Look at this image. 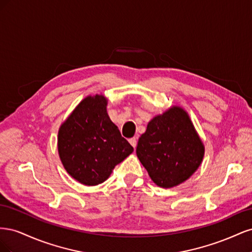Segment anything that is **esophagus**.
Segmentation results:
<instances>
[{
    "label": "esophagus",
    "mask_w": 252,
    "mask_h": 252,
    "mask_svg": "<svg viewBox=\"0 0 252 252\" xmlns=\"http://www.w3.org/2000/svg\"><path fill=\"white\" fill-rule=\"evenodd\" d=\"M136 142H138V141H136V139H135V138L129 139V143L131 144V146H132L133 148H135V147H136Z\"/></svg>",
    "instance_id": "34e87169"
}]
</instances>
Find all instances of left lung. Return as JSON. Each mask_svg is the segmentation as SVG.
I'll return each instance as SVG.
<instances>
[{
	"instance_id": "left-lung-1",
	"label": "left lung",
	"mask_w": 252,
	"mask_h": 252,
	"mask_svg": "<svg viewBox=\"0 0 252 252\" xmlns=\"http://www.w3.org/2000/svg\"><path fill=\"white\" fill-rule=\"evenodd\" d=\"M204 152L188 113L179 106L152 119L136 146V156L149 177L163 188L178 186L191 177Z\"/></svg>"
}]
</instances>
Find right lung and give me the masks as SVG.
Instances as JSON below:
<instances>
[{"label": "right lung", "instance_id": "obj_1", "mask_svg": "<svg viewBox=\"0 0 252 252\" xmlns=\"http://www.w3.org/2000/svg\"><path fill=\"white\" fill-rule=\"evenodd\" d=\"M107 102L103 94L88 95L59 129L58 151L64 168L87 186L105 182L133 151L111 122Z\"/></svg>", "mask_w": 252, "mask_h": 252}]
</instances>
